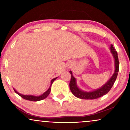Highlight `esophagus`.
Returning a JSON list of instances; mask_svg holds the SVG:
<instances>
[{"mask_svg":"<svg viewBox=\"0 0 130 130\" xmlns=\"http://www.w3.org/2000/svg\"><path fill=\"white\" fill-rule=\"evenodd\" d=\"M70 65H71V63H70Z\"/></svg>","mask_w":130,"mask_h":130,"instance_id":"obj_1","label":"esophagus"}]
</instances>
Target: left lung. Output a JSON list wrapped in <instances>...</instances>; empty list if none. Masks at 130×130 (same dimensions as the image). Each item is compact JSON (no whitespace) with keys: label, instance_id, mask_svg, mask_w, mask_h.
Instances as JSON below:
<instances>
[{"label":"left lung","instance_id":"1","mask_svg":"<svg viewBox=\"0 0 130 130\" xmlns=\"http://www.w3.org/2000/svg\"><path fill=\"white\" fill-rule=\"evenodd\" d=\"M110 48H111V51L115 59V72L112 75V76L110 78V79L103 87H101L100 89H98L97 90L90 92H86L80 90L77 87L75 77H74L73 76L72 72L70 71V74H71L70 89L74 96L79 98H80V99L93 100L101 97V96H103L104 95H106V94L108 93L109 92L111 88L112 87L115 81H116V78L117 77L118 72H119V58H118L117 52L116 51L114 47H113V45H111Z\"/></svg>","mask_w":130,"mask_h":130}]
</instances>
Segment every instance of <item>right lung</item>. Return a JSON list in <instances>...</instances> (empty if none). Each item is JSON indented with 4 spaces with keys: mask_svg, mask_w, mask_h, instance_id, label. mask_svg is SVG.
Returning a JSON list of instances; mask_svg holds the SVG:
<instances>
[{
    "mask_svg": "<svg viewBox=\"0 0 130 130\" xmlns=\"http://www.w3.org/2000/svg\"><path fill=\"white\" fill-rule=\"evenodd\" d=\"M57 78V77H56ZM56 78H54L52 79L51 80V86L52 84H53V83L54 82V80L56 79ZM51 86L49 88V89L46 91V92H44V93L43 94V95H40V96H33V95H22V94L18 93V92H17V91H16L14 89V92H16V93L18 94L20 96H21L22 98H24V99L25 100H29V101H40V100H42L44 99V98H46L47 97V96L49 95V94L50 93V92H51Z\"/></svg>",
    "mask_w": 130,
    "mask_h": 130,
    "instance_id": "obj_1",
    "label": "right lung"
}]
</instances>
